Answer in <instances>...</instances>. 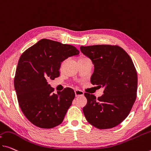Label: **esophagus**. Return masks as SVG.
Segmentation results:
<instances>
[{"label": "esophagus", "instance_id": "1", "mask_svg": "<svg viewBox=\"0 0 151 151\" xmlns=\"http://www.w3.org/2000/svg\"><path fill=\"white\" fill-rule=\"evenodd\" d=\"M75 94H76V96H83V91H82V90L76 89L75 90Z\"/></svg>", "mask_w": 151, "mask_h": 151}]
</instances>
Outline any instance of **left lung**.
<instances>
[{
	"instance_id": "1",
	"label": "left lung",
	"mask_w": 151,
	"mask_h": 151,
	"mask_svg": "<svg viewBox=\"0 0 151 151\" xmlns=\"http://www.w3.org/2000/svg\"><path fill=\"white\" fill-rule=\"evenodd\" d=\"M94 65L92 84L104 88L98 99L85 93L83 113L89 124L99 129L117 126L127 117L136 99L137 72L128 54L118 46H80Z\"/></svg>"
}]
</instances>
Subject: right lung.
Returning <instances> with one entry per match:
<instances>
[{
  "label": "right lung",
  "mask_w": 151,
  "mask_h": 151,
  "mask_svg": "<svg viewBox=\"0 0 151 151\" xmlns=\"http://www.w3.org/2000/svg\"><path fill=\"white\" fill-rule=\"evenodd\" d=\"M79 53L71 45L42 39L20 57L14 86L21 109L36 126L52 128L63 121L75 92L66 88L53 93L48 80L59 77L61 63Z\"/></svg>",
  "instance_id": "right-lung-1"
}]
</instances>
